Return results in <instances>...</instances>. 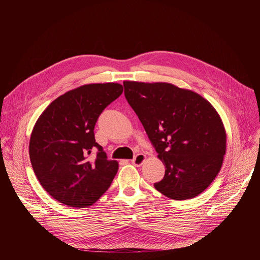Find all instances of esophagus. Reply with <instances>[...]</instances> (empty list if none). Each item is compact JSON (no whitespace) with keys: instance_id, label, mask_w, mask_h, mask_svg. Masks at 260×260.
Listing matches in <instances>:
<instances>
[{"instance_id":"34e87169","label":"esophagus","mask_w":260,"mask_h":260,"mask_svg":"<svg viewBox=\"0 0 260 260\" xmlns=\"http://www.w3.org/2000/svg\"><path fill=\"white\" fill-rule=\"evenodd\" d=\"M146 160V156L144 154H138L133 160H132V164L134 166H137V167H140L144 164V161Z\"/></svg>"}]
</instances>
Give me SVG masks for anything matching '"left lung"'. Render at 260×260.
<instances>
[{
	"label": "left lung",
	"instance_id": "8db88e82",
	"mask_svg": "<svg viewBox=\"0 0 260 260\" xmlns=\"http://www.w3.org/2000/svg\"><path fill=\"white\" fill-rule=\"evenodd\" d=\"M123 86L166 168L155 189L176 201L198 197L218 175L226 152V132L216 109L172 83L124 81Z\"/></svg>",
	"mask_w": 260,
	"mask_h": 260
}]
</instances>
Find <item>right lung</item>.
<instances>
[{
	"label": "right lung",
	"instance_id": "1",
	"mask_svg": "<svg viewBox=\"0 0 260 260\" xmlns=\"http://www.w3.org/2000/svg\"><path fill=\"white\" fill-rule=\"evenodd\" d=\"M122 91L114 82L79 86L55 99L36 121L28 145L31 167L42 187L59 203L86 208L110 187L118 161L107 159L93 129L103 110Z\"/></svg>",
	"mask_w": 260,
	"mask_h": 260
}]
</instances>
